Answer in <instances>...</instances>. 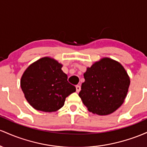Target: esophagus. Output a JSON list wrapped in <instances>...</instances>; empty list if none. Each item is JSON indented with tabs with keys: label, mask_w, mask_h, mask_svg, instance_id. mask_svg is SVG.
Masks as SVG:
<instances>
[{
	"label": "esophagus",
	"mask_w": 147,
	"mask_h": 147,
	"mask_svg": "<svg viewBox=\"0 0 147 147\" xmlns=\"http://www.w3.org/2000/svg\"><path fill=\"white\" fill-rule=\"evenodd\" d=\"M76 88L77 92H79L80 91V90H81V87H80V85H76Z\"/></svg>",
	"instance_id": "34e87169"
}]
</instances>
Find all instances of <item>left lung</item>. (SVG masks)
Listing matches in <instances>:
<instances>
[{
	"instance_id": "1",
	"label": "left lung",
	"mask_w": 147,
	"mask_h": 147,
	"mask_svg": "<svg viewBox=\"0 0 147 147\" xmlns=\"http://www.w3.org/2000/svg\"><path fill=\"white\" fill-rule=\"evenodd\" d=\"M79 96L92 113L107 115L117 110L126 98L130 79L123 66L110 58L95 62L84 74Z\"/></svg>"
}]
</instances>
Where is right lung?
I'll list each match as a JSON object with an SVG mask.
<instances>
[{
    "mask_svg": "<svg viewBox=\"0 0 147 147\" xmlns=\"http://www.w3.org/2000/svg\"><path fill=\"white\" fill-rule=\"evenodd\" d=\"M62 65L50 57H43L30 65L21 80V87L28 102L34 109L54 112L62 108L65 98L76 92L67 80Z\"/></svg>",
    "mask_w": 147,
    "mask_h": 147,
    "instance_id": "add662e5",
    "label": "right lung"
}]
</instances>
